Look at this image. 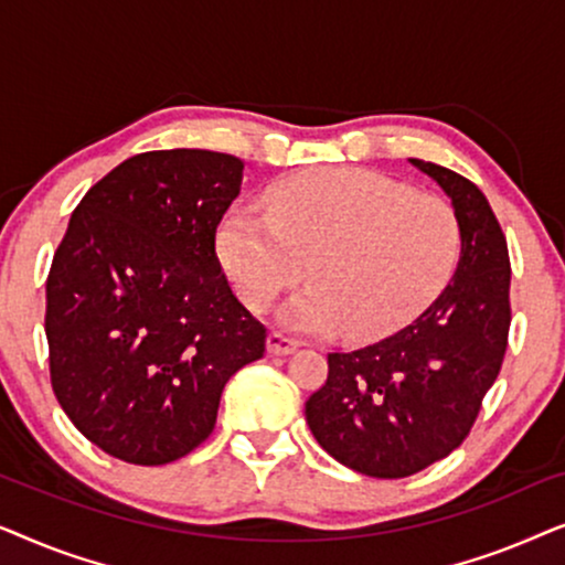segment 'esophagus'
<instances>
[{
	"label": "esophagus",
	"instance_id": "34e87169",
	"mask_svg": "<svg viewBox=\"0 0 565 565\" xmlns=\"http://www.w3.org/2000/svg\"><path fill=\"white\" fill-rule=\"evenodd\" d=\"M300 347V339L285 334V331H273V334L267 337V350L273 354H290L296 352Z\"/></svg>",
	"mask_w": 565,
	"mask_h": 565
}]
</instances>
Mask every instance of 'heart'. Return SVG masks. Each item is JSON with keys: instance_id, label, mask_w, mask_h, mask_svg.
Listing matches in <instances>:
<instances>
[{"instance_id": "b5f03b06", "label": "heart", "mask_w": 565, "mask_h": 565, "mask_svg": "<svg viewBox=\"0 0 565 565\" xmlns=\"http://www.w3.org/2000/svg\"><path fill=\"white\" fill-rule=\"evenodd\" d=\"M265 200L267 213L242 205L223 218L218 252L254 311L306 273L311 288L285 311L292 327L381 337L412 319L458 262L455 207L391 177L323 169L275 184Z\"/></svg>"}]
</instances>
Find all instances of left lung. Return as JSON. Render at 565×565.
I'll return each mask as SVG.
<instances>
[{"label":"left lung","instance_id":"1","mask_svg":"<svg viewBox=\"0 0 565 565\" xmlns=\"http://www.w3.org/2000/svg\"><path fill=\"white\" fill-rule=\"evenodd\" d=\"M437 180L460 221L452 280L412 323L381 342L329 352V375L306 401L316 443L373 478H406L466 443L509 344L507 236L466 177L412 159Z\"/></svg>","mask_w":565,"mask_h":565}]
</instances>
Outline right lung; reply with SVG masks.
Instances as JSON below:
<instances>
[{"mask_svg": "<svg viewBox=\"0 0 565 565\" xmlns=\"http://www.w3.org/2000/svg\"><path fill=\"white\" fill-rule=\"evenodd\" d=\"M242 159L146 151L82 198L45 280L51 385L92 445L134 466L180 460L211 437L223 385L265 354L215 231Z\"/></svg>", "mask_w": 565, "mask_h": 565, "instance_id": "1", "label": "right lung"}]
</instances>
